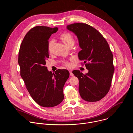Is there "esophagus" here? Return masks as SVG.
Masks as SVG:
<instances>
[{
	"label": "esophagus",
	"mask_w": 133,
	"mask_h": 133,
	"mask_svg": "<svg viewBox=\"0 0 133 133\" xmlns=\"http://www.w3.org/2000/svg\"><path fill=\"white\" fill-rule=\"evenodd\" d=\"M69 74H70V76H74V74H72V71L71 70H69Z\"/></svg>",
	"instance_id": "esophagus-1"
}]
</instances>
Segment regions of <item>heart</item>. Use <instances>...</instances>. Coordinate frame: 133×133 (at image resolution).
<instances>
[{"label": "heart", "mask_w": 133, "mask_h": 133, "mask_svg": "<svg viewBox=\"0 0 133 133\" xmlns=\"http://www.w3.org/2000/svg\"><path fill=\"white\" fill-rule=\"evenodd\" d=\"M59 39L61 41L68 47H72L75 43V40L74 36L69 32H63L59 36ZM54 45V41L50 40L48 43V50L49 52H51ZM65 65L67 66H69L70 64L68 62L65 63Z\"/></svg>", "instance_id": "1"}]
</instances>
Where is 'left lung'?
<instances>
[{
  "label": "left lung",
  "mask_w": 133,
  "mask_h": 133,
  "mask_svg": "<svg viewBox=\"0 0 133 133\" xmlns=\"http://www.w3.org/2000/svg\"><path fill=\"white\" fill-rule=\"evenodd\" d=\"M67 29L77 36L82 50L78 58L83 61L88 72L83 74L79 70L72 73L79 80L81 97L89 102L100 101L109 90L114 71L113 55L103 35L96 29L84 23H75Z\"/></svg>",
  "instance_id": "obj_1"
}]
</instances>
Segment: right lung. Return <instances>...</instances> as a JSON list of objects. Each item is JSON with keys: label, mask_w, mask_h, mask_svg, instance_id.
I'll return each instance as SVG.
<instances>
[{"label": "right lung", "mask_w": 133, "mask_h": 133, "mask_svg": "<svg viewBox=\"0 0 133 133\" xmlns=\"http://www.w3.org/2000/svg\"><path fill=\"white\" fill-rule=\"evenodd\" d=\"M58 28L36 26L25 35L20 47L21 75L32 99L41 106L54 107L63 101L64 86L69 76L66 69L52 73L45 66L49 58L48 43Z\"/></svg>", "instance_id": "1"}]
</instances>
